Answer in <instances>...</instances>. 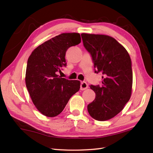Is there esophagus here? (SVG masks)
<instances>
[{
	"instance_id": "1",
	"label": "esophagus",
	"mask_w": 153,
	"mask_h": 153,
	"mask_svg": "<svg viewBox=\"0 0 153 153\" xmlns=\"http://www.w3.org/2000/svg\"><path fill=\"white\" fill-rule=\"evenodd\" d=\"M87 87H88V84H87L86 82H82L81 83V85H80V89L81 90H85Z\"/></svg>"
}]
</instances>
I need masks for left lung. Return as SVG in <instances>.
I'll use <instances>...</instances> for the list:
<instances>
[{"mask_svg":"<svg viewBox=\"0 0 153 153\" xmlns=\"http://www.w3.org/2000/svg\"><path fill=\"white\" fill-rule=\"evenodd\" d=\"M83 45L91 54L95 73H102V85H90L95 99L87 105L90 116L98 121L114 118L131 95L133 73L130 56L114 38L106 35L82 33Z\"/></svg>","mask_w":153,"mask_h":153,"instance_id":"1","label":"left lung"}]
</instances>
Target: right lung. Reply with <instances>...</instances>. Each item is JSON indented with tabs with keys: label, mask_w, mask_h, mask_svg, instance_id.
Returning a JSON list of instances; mask_svg holds the SVG:
<instances>
[{
	"label": "right lung",
	"mask_w": 153,
	"mask_h": 153,
	"mask_svg": "<svg viewBox=\"0 0 153 153\" xmlns=\"http://www.w3.org/2000/svg\"><path fill=\"white\" fill-rule=\"evenodd\" d=\"M80 43L78 33H61L35 48L28 58L25 85L35 106L45 116L60 114L79 90V81L63 78L56 72L66 66V51Z\"/></svg>",
	"instance_id": "1"
}]
</instances>
